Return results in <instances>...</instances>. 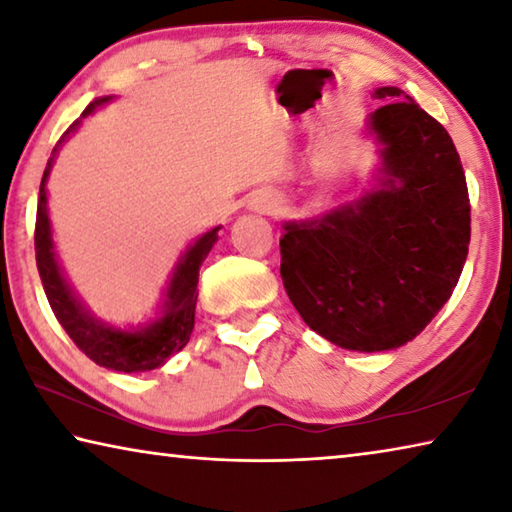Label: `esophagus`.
Segmentation results:
<instances>
[{"instance_id":"obj_1","label":"esophagus","mask_w":512,"mask_h":512,"mask_svg":"<svg viewBox=\"0 0 512 512\" xmlns=\"http://www.w3.org/2000/svg\"><path fill=\"white\" fill-rule=\"evenodd\" d=\"M273 205H275V201L271 196H262V198H257V201H255V207H257V210H262V212L273 210Z\"/></svg>"}]
</instances>
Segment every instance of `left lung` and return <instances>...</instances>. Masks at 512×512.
Instances as JSON below:
<instances>
[{"instance_id":"left-lung-1","label":"left lung","mask_w":512,"mask_h":512,"mask_svg":"<svg viewBox=\"0 0 512 512\" xmlns=\"http://www.w3.org/2000/svg\"><path fill=\"white\" fill-rule=\"evenodd\" d=\"M370 112L372 185L311 219L284 221L282 282L329 343L384 352L413 341L443 309L470 246V198L452 137L400 88Z\"/></svg>"}]
</instances>
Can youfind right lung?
<instances>
[{
  "instance_id": "add662e5",
  "label": "right lung",
  "mask_w": 512,
  "mask_h": 512,
  "mask_svg": "<svg viewBox=\"0 0 512 512\" xmlns=\"http://www.w3.org/2000/svg\"><path fill=\"white\" fill-rule=\"evenodd\" d=\"M112 97L94 99L83 115L67 128L65 135L60 137L58 144L51 151V158L42 173L40 194H38V216H36V262L38 273L45 287L47 300L58 323L63 325L79 350L108 370L117 372H144L155 370L167 363L171 354L180 352L187 345L189 336L194 329L196 314V298H198V271L205 262L207 253L219 241L221 225L207 230L205 235L198 237L183 255H180L176 268L171 271L167 287L162 289V298L155 318L137 327H117L106 320L97 318L90 307L81 300L79 293L74 291L72 284L63 273V266L58 262L54 237H51V221L47 207V180L51 167L58 158V151L69 140V135L79 131L81 121L90 117L94 110L108 103Z\"/></svg>"
}]
</instances>
